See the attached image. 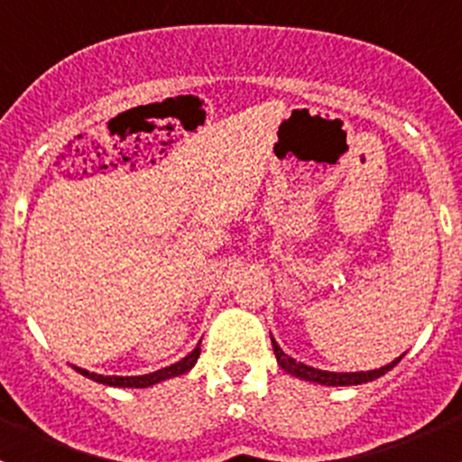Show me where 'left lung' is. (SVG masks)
Wrapping results in <instances>:
<instances>
[{
  "mask_svg": "<svg viewBox=\"0 0 462 462\" xmlns=\"http://www.w3.org/2000/svg\"><path fill=\"white\" fill-rule=\"evenodd\" d=\"M270 342H273V351H274V356H277L279 366H282V369L286 371V374H291V375H295V377H301V380L318 382V384H326V386L365 384V382H371V380H375V377L384 375L386 371H391L395 365H398L400 360H402V356H400L398 360H393V362H391V365L380 366V369H374V371H357V374H335V371L313 369V366L304 365V362L292 360L291 356H286V353H283L282 348H279V344L274 342L273 335H270Z\"/></svg>",
  "mask_w": 462,
  "mask_h": 462,
  "instance_id": "left-lung-1",
  "label": "left lung"
}]
</instances>
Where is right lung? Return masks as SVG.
<instances>
[{"mask_svg":"<svg viewBox=\"0 0 462 462\" xmlns=\"http://www.w3.org/2000/svg\"><path fill=\"white\" fill-rule=\"evenodd\" d=\"M199 356H201V344H197V348H194V351L189 353V356H185L180 362H176V365L167 366V369H161V371H153V374H147V375H129V377L100 375V374H88V371L80 369V366H76V371H78V374L85 375V377H91V380L100 382V384L129 386V389H144V386H152V384H156V382L170 380V377L188 374V371L192 369L194 365H197Z\"/></svg>","mask_w":462,"mask_h":462,"instance_id":"obj_1","label":"right lung"}]
</instances>
